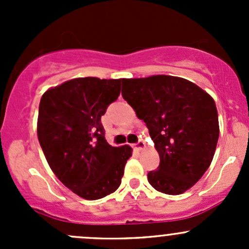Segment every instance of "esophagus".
I'll return each mask as SVG.
<instances>
[{
	"instance_id": "esophagus-1",
	"label": "esophagus",
	"mask_w": 249,
	"mask_h": 249,
	"mask_svg": "<svg viewBox=\"0 0 249 249\" xmlns=\"http://www.w3.org/2000/svg\"><path fill=\"white\" fill-rule=\"evenodd\" d=\"M134 148L136 150H143L145 148V142L144 141H139L136 144H134Z\"/></svg>"
}]
</instances>
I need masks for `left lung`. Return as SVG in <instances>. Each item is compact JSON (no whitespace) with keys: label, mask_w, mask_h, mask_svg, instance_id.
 <instances>
[{"label":"left lung","mask_w":249,"mask_h":249,"mask_svg":"<svg viewBox=\"0 0 249 249\" xmlns=\"http://www.w3.org/2000/svg\"><path fill=\"white\" fill-rule=\"evenodd\" d=\"M123 88L159 153L160 165L148 182L164 194H183L212 162L219 137L214 100L190 80L166 74L125 78Z\"/></svg>","instance_id":"obj_1"}]
</instances>
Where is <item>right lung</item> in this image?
<instances>
[{"label":"right lung","instance_id":"1","mask_svg":"<svg viewBox=\"0 0 249 249\" xmlns=\"http://www.w3.org/2000/svg\"><path fill=\"white\" fill-rule=\"evenodd\" d=\"M122 83L74 78L49 88L39 102L37 136L48 164L65 187L85 200L114 193L132 155L130 145L108 144L101 124Z\"/></svg>","mask_w":249,"mask_h":249}]
</instances>
